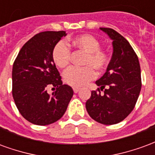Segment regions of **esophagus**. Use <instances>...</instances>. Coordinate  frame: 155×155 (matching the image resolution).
Returning <instances> with one entry per match:
<instances>
[{"label":"esophagus","instance_id":"34e87169","mask_svg":"<svg viewBox=\"0 0 155 155\" xmlns=\"http://www.w3.org/2000/svg\"><path fill=\"white\" fill-rule=\"evenodd\" d=\"M80 89H81V88H79V87H73V91H74V93H77L78 91H80Z\"/></svg>","mask_w":155,"mask_h":155}]
</instances>
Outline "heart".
Returning <instances> with one entry per match:
<instances>
[{
	"label": "heart",
	"instance_id": "obj_1",
	"mask_svg": "<svg viewBox=\"0 0 155 155\" xmlns=\"http://www.w3.org/2000/svg\"><path fill=\"white\" fill-rule=\"evenodd\" d=\"M71 44L74 47L86 53L84 67H71L63 74L66 84L81 87L95 77V68L98 71H104L109 63L106 52L101 50V44L97 39L91 35H78L71 40ZM52 59L58 67L67 66L71 60V50L64 41H59L52 51Z\"/></svg>",
	"mask_w": 155,
	"mask_h": 155
}]
</instances>
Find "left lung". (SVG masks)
Masks as SVG:
<instances>
[{"label": "left lung", "instance_id": "obj_1", "mask_svg": "<svg viewBox=\"0 0 155 155\" xmlns=\"http://www.w3.org/2000/svg\"><path fill=\"white\" fill-rule=\"evenodd\" d=\"M101 30L112 40L113 54L106 72L95 84L98 91H91L86 101L88 114L103 124H114L133 110L141 90L139 59L126 39L110 28ZM101 90H104L101 93Z\"/></svg>", "mask_w": 155, "mask_h": 155}]
</instances>
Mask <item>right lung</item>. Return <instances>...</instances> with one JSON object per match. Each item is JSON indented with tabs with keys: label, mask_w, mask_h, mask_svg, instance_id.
Wrapping results in <instances>:
<instances>
[{
	"label": "right lung",
	"mask_w": 155,
	"mask_h": 155,
	"mask_svg": "<svg viewBox=\"0 0 155 155\" xmlns=\"http://www.w3.org/2000/svg\"><path fill=\"white\" fill-rule=\"evenodd\" d=\"M65 31H44L34 35L19 52L12 68V95L20 113L37 125L51 124L66 111L74 91L63 84L52 51ZM49 86L56 91L47 93Z\"/></svg>",
	"instance_id": "obj_1"
}]
</instances>
